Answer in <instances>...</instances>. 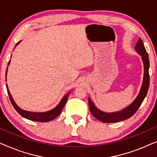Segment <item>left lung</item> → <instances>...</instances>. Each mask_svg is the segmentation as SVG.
Returning <instances> with one entry per match:
<instances>
[{
    "mask_svg": "<svg viewBox=\"0 0 157 157\" xmlns=\"http://www.w3.org/2000/svg\"><path fill=\"white\" fill-rule=\"evenodd\" d=\"M135 50L141 56V59L143 61L144 77L141 89L136 98L134 100V101L129 106L123 109L121 111L107 113L98 109L92 102L91 98H89V106L91 113L94 117L99 120V121L104 122V123H113V122L121 121L132 117L138 110L139 106L142 104L144 99L147 96L149 86V55H148L147 51L145 49L144 45L142 40L140 38H139L138 42L136 43V46H135Z\"/></svg>",
    "mask_w": 157,
    "mask_h": 157,
    "instance_id": "8db88e82",
    "label": "left lung"
}]
</instances>
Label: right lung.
Listing matches in <instances>:
<instances>
[{"instance_id":"add662e5","label":"right lung","mask_w":157,"mask_h":157,"mask_svg":"<svg viewBox=\"0 0 157 157\" xmlns=\"http://www.w3.org/2000/svg\"><path fill=\"white\" fill-rule=\"evenodd\" d=\"M21 41H18L17 44H16V46H18V45L20 44ZM10 60L8 62V66L10 65ZM7 71H8V67L7 69H6V77L7 76ZM6 89H7V91H8V94L9 96L10 102L13 106L14 109H16L17 112H18L19 114L21 116H22L23 117L25 118V119L31 120V121H39V122H48L50 121L51 120L54 119L56 118L58 116H59L60 113H61L62 110H63L64 106L66 105V103L67 101L68 95H69L71 92H68V94H66L65 96H63V98L61 100V101L59 104L57 105L55 107L54 109H51L50 111H45V112H32V111H28L25 110H23V109H21L18 105L16 104V102L14 101L13 98L11 94H10L9 89H8V85L6 84Z\"/></svg>"}]
</instances>
